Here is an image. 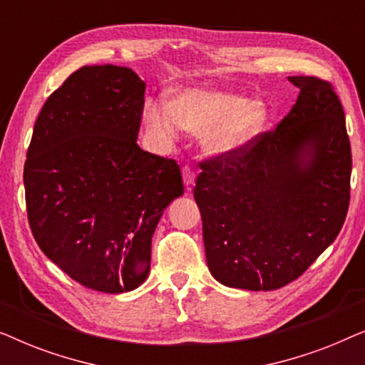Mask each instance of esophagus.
<instances>
[{"instance_id": "obj_1", "label": "esophagus", "mask_w": 365, "mask_h": 365, "mask_svg": "<svg viewBox=\"0 0 365 365\" xmlns=\"http://www.w3.org/2000/svg\"><path fill=\"white\" fill-rule=\"evenodd\" d=\"M182 181H184V186H186L187 189L192 186L194 181H196V173H194L189 166L182 168Z\"/></svg>"}]
</instances>
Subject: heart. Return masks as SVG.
<instances>
[{
  "mask_svg": "<svg viewBox=\"0 0 365 365\" xmlns=\"http://www.w3.org/2000/svg\"><path fill=\"white\" fill-rule=\"evenodd\" d=\"M271 109L261 99L209 88H187L166 99H148L143 119L149 131L163 143H173L179 131L202 136L209 156L231 158L241 153L262 131Z\"/></svg>",
  "mask_w": 365,
  "mask_h": 365,
  "instance_id": "b5f03b06",
  "label": "heart"
}]
</instances>
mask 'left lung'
Masks as SVG:
<instances>
[{"label": "left lung", "instance_id": "8db88e82", "mask_svg": "<svg viewBox=\"0 0 365 365\" xmlns=\"http://www.w3.org/2000/svg\"><path fill=\"white\" fill-rule=\"evenodd\" d=\"M289 81L301 91L279 126L231 158L201 163L196 179L207 267L227 287L296 281L346 221L352 156L342 104L331 83Z\"/></svg>", "mask_w": 365, "mask_h": 365}]
</instances>
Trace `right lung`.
<instances>
[{
	"mask_svg": "<svg viewBox=\"0 0 365 365\" xmlns=\"http://www.w3.org/2000/svg\"><path fill=\"white\" fill-rule=\"evenodd\" d=\"M146 83L131 68L83 66L46 99L24 163L29 227L84 287L141 286L164 209L182 196L178 163L138 146Z\"/></svg>",
	"mask_w": 365,
	"mask_h": 365,
	"instance_id": "obj_1",
	"label": "right lung"
}]
</instances>
